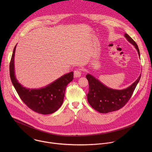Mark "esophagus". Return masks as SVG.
<instances>
[{"instance_id":"1","label":"esophagus","mask_w":152,"mask_h":152,"mask_svg":"<svg viewBox=\"0 0 152 152\" xmlns=\"http://www.w3.org/2000/svg\"><path fill=\"white\" fill-rule=\"evenodd\" d=\"M82 74V70L80 69H77L74 71V76L75 77H78L81 76Z\"/></svg>"}]
</instances>
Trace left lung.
Segmentation results:
<instances>
[{
    "mask_svg": "<svg viewBox=\"0 0 152 152\" xmlns=\"http://www.w3.org/2000/svg\"><path fill=\"white\" fill-rule=\"evenodd\" d=\"M124 36L127 39L135 46L139 56L140 50L135 41L127 34ZM89 83V91L87 100L91 107L100 113H108L118 111L122 108L132 97L136 86L139 82L141 75L138 79L128 88L117 90L107 88L93 76H86Z\"/></svg>",
    "mask_w": 152,
    "mask_h": 152,
    "instance_id": "1",
    "label": "left lung"
}]
</instances>
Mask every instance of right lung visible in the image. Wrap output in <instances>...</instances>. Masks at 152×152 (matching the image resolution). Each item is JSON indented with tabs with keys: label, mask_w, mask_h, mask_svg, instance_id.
Listing matches in <instances>:
<instances>
[{
	"label": "right lung",
	"mask_w": 152,
	"mask_h": 152,
	"mask_svg": "<svg viewBox=\"0 0 152 152\" xmlns=\"http://www.w3.org/2000/svg\"><path fill=\"white\" fill-rule=\"evenodd\" d=\"M15 46L10 64L11 82L19 97L33 111L41 114H50L56 111L62 105L66 86L73 79V72L63 75L45 88L27 89L20 85L14 75Z\"/></svg>",
	"instance_id": "1"
}]
</instances>
